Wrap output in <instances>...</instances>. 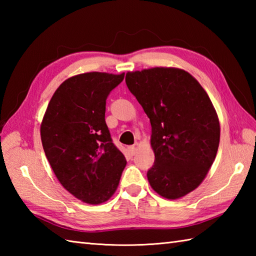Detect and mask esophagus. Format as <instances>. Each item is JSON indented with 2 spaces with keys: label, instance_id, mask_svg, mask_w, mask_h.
Segmentation results:
<instances>
[{
  "label": "esophagus",
  "instance_id": "esophagus-1",
  "mask_svg": "<svg viewBox=\"0 0 256 256\" xmlns=\"http://www.w3.org/2000/svg\"><path fill=\"white\" fill-rule=\"evenodd\" d=\"M128 150H130V153H131V155H135L138 148H136V146H135V145H132V146H130V148H128Z\"/></svg>",
  "mask_w": 256,
  "mask_h": 256
}]
</instances>
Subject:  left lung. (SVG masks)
Masks as SVG:
<instances>
[{"label": "left lung", "mask_w": 256, "mask_h": 256, "mask_svg": "<svg viewBox=\"0 0 256 256\" xmlns=\"http://www.w3.org/2000/svg\"><path fill=\"white\" fill-rule=\"evenodd\" d=\"M125 82L152 125L150 187L164 198H182L202 182L214 162L220 142L216 108L201 84L182 69L130 72Z\"/></svg>", "instance_id": "8db88e82"}]
</instances>
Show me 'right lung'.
Here are the masks:
<instances>
[{"mask_svg":"<svg viewBox=\"0 0 256 256\" xmlns=\"http://www.w3.org/2000/svg\"><path fill=\"white\" fill-rule=\"evenodd\" d=\"M124 74L86 72L58 86L40 125L42 148L62 187L89 204L110 199L126 160L112 143L106 101Z\"/></svg>","mask_w":256,"mask_h":256,"instance_id":"1","label":"right lung"}]
</instances>
